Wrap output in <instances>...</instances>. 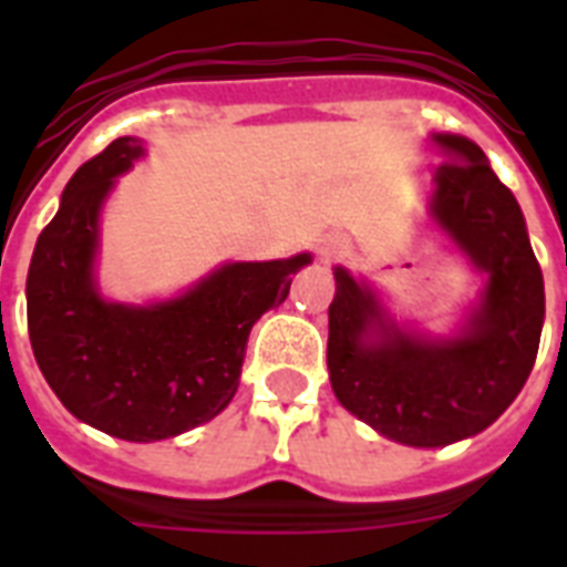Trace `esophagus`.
Segmentation results:
<instances>
[{
  "instance_id": "esophagus-1",
  "label": "esophagus",
  "mask_w": 567,
  "mask_h": 567,
  "mask_svg": "<svg viewBox=\"0 0 567 567\" xmlns=\"http://www.w3.org/2000/svg\"><path fill=\"white\" fill-rule=\"evenodd\" d=\"M350 252V240L341 238V235H329V238L320 240L318 247V256L323 265H329V261H338L341 256H347Z\"/></svg>"
}]
</instances>
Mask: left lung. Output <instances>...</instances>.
Segmentation results:
<instances>
[{
	"label": "left lung",
	"instance_id": "left-lung-1",
	"mask_svg": "<svg viewBox=\"0 0 567 567\" xmlns=\"http://www.w3.org/2000/svg\"><path fill=\"white\" fill-rule=\"evenodd\" d=\"M444 153L430 220L483 274L450 336L396 323L368 279L336 267L329 382L359 421L409 447H447L492 426L520 394L545 323V279L518 199L474 141L430 135Z\"/></svg>",
	"mask_w": 567,
	"mask_h": 567
}]
</instances>
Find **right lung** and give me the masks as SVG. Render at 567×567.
Returning a JSON list of instances; mask_svg holds the SVG:
<instances>
[{"mask_svg":"<svg viewBox=\"0 0 567 567\" xmlns=\"http://www.w3.org/2000/svg\"><path fill=\"white\" fill-rule=\"evenodd\" d=\"M144 155L141 137H117L73 173L25 279L31 350L49 388L93 430L141 444L182 435L231 403L249 329L311 265L309 252L226 261L171 300H105L102 205Z\"/></svg>","mask_w":567,"mask_h":567,"instance_id":"right-lung-1","label":"right lung"}]
</instances>
